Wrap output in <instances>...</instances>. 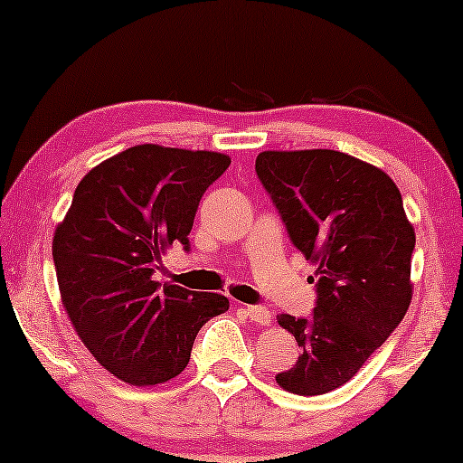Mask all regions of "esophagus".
<instances>
[{
	"mask_svg": "<svg viewBox=\"0 0 463 463\" xmlns=\"http://www.w3.org/2000/svg\"><path fill=\"white\" fill-rule=\"evenodd\" d=\"M246 316L250 317L252 322H257L259 326H268L269 322H272V313H269L265 307H259V305H250V307H243L241 309Z\"/></svg>",
	"mask_w": 463,
	"mask_h": 463,
	"instance_id": "1",
	"label": "esophagus"
}]
</instances>
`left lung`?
<instances>
[{
  "mask_svg": "<svg viewBox=\"0 0 463 463\" xmlns=\"http://www.w3.org/2000/svg\"><path fill=\"white\" fill-rule=\"evenodd\" d=\"M254 169L294 246L316 265L313 316L276 317L300 346L276 383L298 396L326 394L348 383L405 317L416 232L394 180L350 154L268 150Z\"/></svg>",
  "mask_w": 463,
  "mask_h": 463,
  "instance_id": "left-lung-1",
  "label": "left lung"
}]
</instances>
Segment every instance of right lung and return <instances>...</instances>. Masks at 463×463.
Instances as JSON below:
<instances>
[{
	"label": "right lung",
	"mask_w": 463,
	"mask_h": 463,
	"mask_svg": "<svg viewBox=\"0 0 463 463\" xmlns=\"http://www.w3.org/2000/svg\"><path fill=\"white\" fill-rule=\"evenodd\" d=\"M228 165L220 152L128 147L80 180L56 226L62 307L89 353L124 383L172 381L187 368L200 328L228 311L226 296L152 280L174 243L189 250L200 198Z\"/></svg>",
	"instance_id": "obj_1"
}]
</instances>
